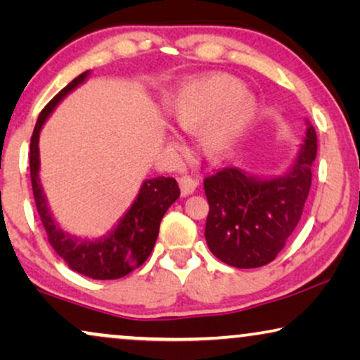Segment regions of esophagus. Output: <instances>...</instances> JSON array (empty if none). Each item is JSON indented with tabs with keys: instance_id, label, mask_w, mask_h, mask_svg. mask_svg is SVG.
I'll return each instance as SVG.
<instances>
[{
	"instance_id": "esophagus-1",
	"label": "esophagus",
	"mask_w": 360,
	"mask_h": 360,
	"mask_svg": "<svg viewBox=\"0 0 360 360\" xmlns=\"http://www.w3.org/2000/svg\"><path fill=\"white\" fill-rule=\"evenodd\" d=\"M180 184V191H181V196H188V195H193L196 191V186H198V181L195 179H191V176H181L179 180Z\"/></svg>"
}]
</instances>
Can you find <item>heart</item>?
I'll return each instance as SVG.
<instances>
[{
  "mask_svg": "<svg viewBox=\"0 0 360 360\" xmlns=\"http://www.w3.org/2000/svg\"><path fill=\"white\" fill-rule=\"evenodd\" d=\"M254 98L244 85L223 73L196 77L165 103L170 124L186 134H198V146L210 160H219L238 144L254 116Z\"/></svg>",
  "mask_w": 360,
  "mask_h": 360,
  "instance_id": "1",
  "label": "heart"
}]
</instances>
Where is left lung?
Here are the masks:
<instances>
[{"label":"left lung","mask_w":360,"mask_h":360,"mask_svg":"<svg viewBox=\"0 0 360 360\" xmlns=\"http://www.w3.org/2000/svg\"><path fill=\"white\" fill-rule=\"evenodd\" d=\"M316 149V131L307 120L303 144L282 175L257 176L224 167L205 180L210 205L205 238L221 262L255 269L277 257L302 218Z\"/></svg>","instance_id":"1"}]
</instances>
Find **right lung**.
<instances>
[{
	"mask_svg": "<svg viewBox=\"0 0 360 360\" xmlns=\"http://www.w3.org/2000/svg\"><path fill=\"white\" fill-rule=\"evenodd\" d=\"M90 70L83 72L72 80L37 117L29 147V167H31L32 193L37 213L46 228L49 243L63 262L75 272L95 280H115L131 274L149 257L159 236L160 221L167 210L180 196L175 179L155 176L144 180L141 190L117 223L100 238H80L67 233L53 218L47 196L44 193L41 176V155H39V136L44 124L67 95L86 82Z\"/></svg>",
	"mask_w": 360,
	"mask_h": 360,
	"instance_id": "add662e5",
	"label": "right lung"
}]
</instances>
